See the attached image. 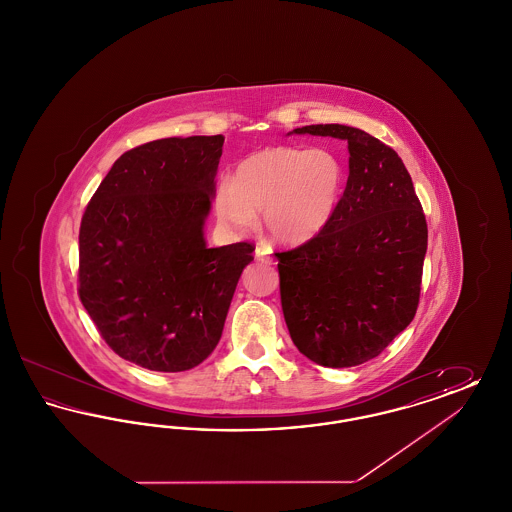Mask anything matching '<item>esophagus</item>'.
<instances>
[{"label": "esophagus", "instance_id": "obj_1", "mask_svg": "<svg viewBox=\"0 0 512 512\" xmlns=\"http://www.w3.org/2000/svg\"><path fill=\"white\" fill-rule=\"evenodd\" d=\"M255 259H257V261H261V263H267V265H270V263L274 261V259H272V253H270V249H268V247H263V245L255 249Z\"/></svg>", "mask_w": 512, "mask_h": 512}]
</instances>
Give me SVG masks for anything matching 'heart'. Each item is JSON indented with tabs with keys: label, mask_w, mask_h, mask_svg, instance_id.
<instances>
[{
	"label": "heart",
	"mask_w": 512,
	"mask_h": 512,
	"mask_svg": "<svg viewBox=\"0 0 512 512\" xmlns=\"http://www.w3.org/2000/svg\"><path fill=\"white\" fill-rule=\"evenodd\" d=\"M345 165L330 149L278 146L257 151L236 167L215 194V213L232 230H249L257 215L278 244L320 236L340 209Z\"/></svg>",
	"instance_id": "heart-1"
}]
</instances>
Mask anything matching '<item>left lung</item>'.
Wrapping results in <instances>:
<instances>
[{
	"label": "left lung",
	"instance_id": "8db88e82",
	"mask_svg": "<svg viewBox=\"0 0 512 512\" xmlns=\"http://www.w3.org/2000/svg\"><path fill=\"white\" fill-rule=\"evenodd\" d=\"M290 134L347 142L349 178L330 226L307 244L276 253L282 311L307 359L330 368L378 357L414 318L428 228L401 157L345 124Z\"/></svg>",
	"mask_w": 512,
	"mask_h": 512
}]
</instances>
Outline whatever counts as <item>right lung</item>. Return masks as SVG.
<instances>
[{
    "label": "right lung",
    "instance_id": "obj_1",
    "mask_svg": "<svg viewBox=\"0 0 512 512\" xmlns=\"http://www.w3.org/2000/svg\"><path fill=\"white\" fill-rule=\"evenodd\" d=\"M224 136L165 138L115 161L80 224L78 295L130 363L182 372L217 347L251 244L207 247Z\"/></svg>",
    "mask_w": 512,
    "mask_h": 512
}]
</instances>
